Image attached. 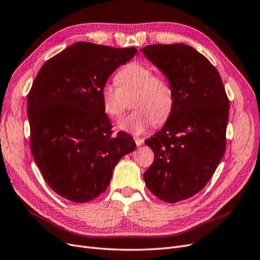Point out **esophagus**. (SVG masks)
<instances>
[{"label":"esophagus","instance_id":"esophagus-1","mask_svg":"<svg viewBox=\"0 0 260 260\" xmlns=\"http://www.w3.org/2000/svg\"><path fill=\"white\" fill-rule=\"evenodd\" d=\"M134 140H135V142H136V146H142L143 143H145V139H142V138H140V137H137V136H135L134 137Z\"/></svg>","mask_w":260,"mask_h":260}]
</instances>
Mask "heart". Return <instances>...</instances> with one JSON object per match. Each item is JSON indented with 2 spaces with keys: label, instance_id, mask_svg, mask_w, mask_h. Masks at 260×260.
Masks as SVG:
<instances>
[{
  "label": "heart",
  "instance_id": "obj_1",
  "mask_svg": "<svg viewBox=\"0 0 260 260\" xmlns=\"http://www.w3.org/2000/svg\"><path fill=\"white\" fill-rule=\"evenodd\" d=\"M112 82H105L101 89L103 111L111 119L120 118L127 106L134 109L119 122V127L138 135L153 124L165 122L174 107V92L169 83L154 75L150 66L129 63L117 73Z\"/></svg>",
  "mask_w": 260,
  "mask_h": 260
}]
</instances>
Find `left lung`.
Listing matches in <instances>:
<instances>
[{
  "label": "left lung",
  "instance_id": "1",
  "mask_svg": "<svg viewBox=\"0 0 260 260\" xmlns=\"http://www.w3.org/2000/svg\"><path fill=\"white\" fill-rule=\"evenodd\" d=\"M141 51L174 92L164 127L146 140L154 160L143 179L153 195L175 204L199 193L222 160L229 100L217 70L194 48L149 45Z\"/></svg>",
  "mask_w": 260,
  "mask_h": 260
}]
</instances>
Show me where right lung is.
Masks as SVG:
<instances>
[{
  "label": "right lung",
  "instance_id": "1",
  "mask_svg": "<svg viewBox=\"0 0 260 260\" xmlns=\"http://www.w3.org/2000/svg\"><path fill=\"white\" fill-rule=\"evenodd\" d=\"M136 48L76 43L48 60L27 94L30 147L42 176L76 204L107 189L118 161L136 148L126 133L113 136L101 89L133 59Z\"/></svg>",
  "mask_w": 260,
  "mask_h": 260
}]
</instances>
